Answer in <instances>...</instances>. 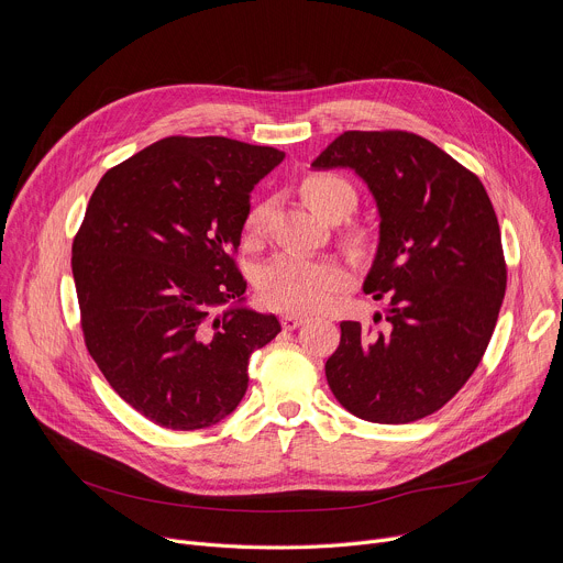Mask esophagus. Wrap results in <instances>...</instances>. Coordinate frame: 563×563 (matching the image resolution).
<instances>
[{
    "label": "esophagus",
    "mask_w": 563,
    "mask_h": 563,
    "mask_svg": "<svg viewBox=\"0 0 563 563\" xmlns=\"http://www.w3.org/2000/svg\"><path fill=\"white\" fill-rule=\"evenodd\" d=\"M305 316H298V313H285L283 318H280V323H283V328L285 330H296V328H300V325H305Z\"/></svg>",
    "instance_id": "obj_1"
}]
</instances>
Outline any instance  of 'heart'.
I'll list each match as a JSON object with an SVG mask.
<instances>
[{
    "instance_id": "heart-1",
    "label": "heart",
    "mask_w": 563,
    "mask_h": 563,
    "mask_svg": "<svg viewBox=\"0 0 563 563\" xmlns=\"http://www.w3.org/2000/svg\"><path fill=\"white\" fill-rule=\"evenodd\" d=\"M302 200L330 222H339L356 207L352 185L334 174H309L300 183ZM267 218V205L258 202L247 211L245 233L256 238ZM347 243L358 247L363 235L347 233ZM261 300L278 311L309 313L332 305L336 294L347 285V272L332 258H311L298 254H278L258 272Z\"/></svg>"
}]
</instances>
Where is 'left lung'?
<instances>
[{"instance_id": "left-lung-1", "label": "left lung", "mask_w": 563, "mask_h": 563, "mask_svg": "<svg viewBox=\"0 0 563 563\" xmlns=\"http://www.w3.org/2000/svg\"><path fill=\"white\" fill-rule=\"evenodd\" d=\"M311 167L352 169L380 218L363 291L387 302V332L343 320L330 389L372 423L423 419L465 385L497 325L506 261L493 202L472 172L408 131H345Z\"/></svg>"}]
</instances>
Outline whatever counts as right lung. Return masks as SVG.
Returning a JSON list of instances; mask_svg holds the SVG:
<instances>
[{"label":"right lung","instance_id":"1","mask_svg":"<svg viewBox=\"0 0 563 563\" xmlns=\"http://www.w3.org/2000/svg\"><path fill=\"white\" fill-rule=\"evenodd\" d=\"M283 157L222 135H172L109 169L89 200L70 261L85 343L155 426L222 421L247 391L250 356L280 332L274 313L245 305L233 252L252 189Z\"/></svg>","mask_w":563,"mask_h":563}]
</instances>
